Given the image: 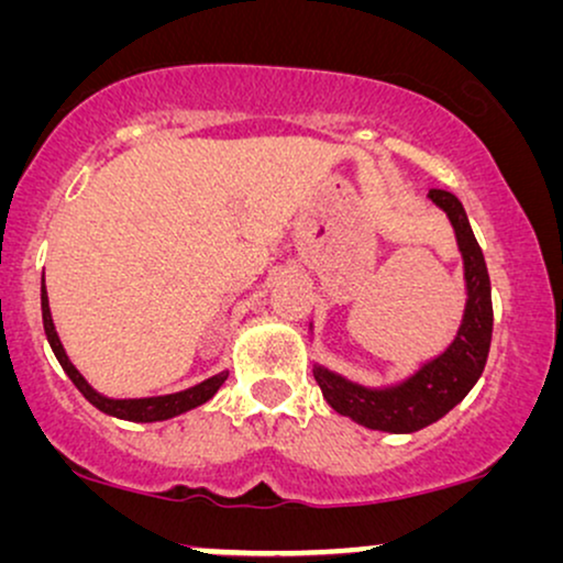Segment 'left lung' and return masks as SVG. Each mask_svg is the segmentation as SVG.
Returning a JSON list of instances; mask_svg holds the SVG:
<instances>
[{
    "mask_svg": "<svg viewBox=\"0 0 563 563\" xmlns=\"http://www.w3.org/2000/svg\"><path fill=\"white\" fill-rule=\"evenodd\" d=\"M430 200L449 213L464 255V279H467L470 300L454 344L405 384L386 388V391H371V388L350 384L325 367L313 371L323 399L339 415H346L373 430H388V433H415V430L441 420L477 384L490 350L494 305H490V279L483 250L477 245L467 213L456 196L446 190H430Z\"/></svg>",
    "mask_w": 563,
    "mask_h": 563,
    "instance_id": "left-lung-1",
    "label": "left lung"
}]
</instances>
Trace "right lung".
I'll use <instances>...</instances> for the list:
<instances>
[{
    "label": "right lung",
    "instance_id": "right-lung-1",
    "mask_svg": "<svg viewBox=\"0 0 563 563\" xmlns=\"http://www.w3.org/2000/svg\"><path fill=\"white\" fill-rule=\"evenodd\" d=\"M41 316H44V331H46V339L48 344H52V352L54 357L59 360L62 371L67 373L69 380H73L75 386H78V391L86 397L90 405L96 409H101V412L112 415V418H120V420H133V422H156V420H169L175 418V415H183L187 409L203 405L213 397V394L219 391V386L227 380V373H219V376L203 380V384L187 388V391H179V394H166V397H151V399H107L101 397V394H96L93 388H90L86 380L78 371H75V365L69 363L65 350H62V342L57 336V331H54V323H52V313H48V297H46V287H44V279H41Z\"/></svg>",
    "mask_w": 563,
    "mask_h": 563
}]
</instances>
